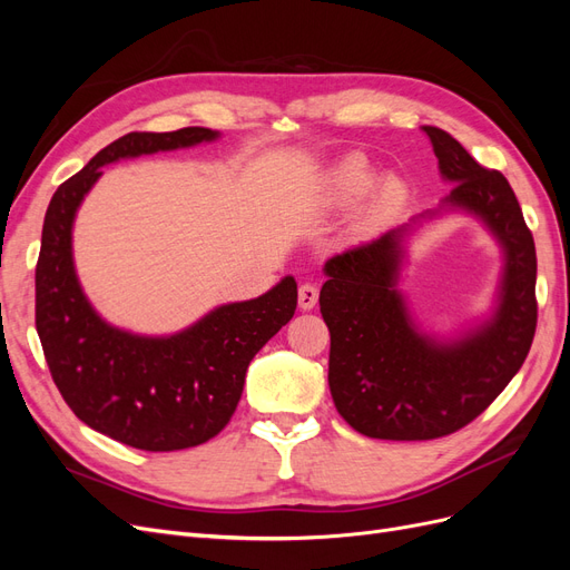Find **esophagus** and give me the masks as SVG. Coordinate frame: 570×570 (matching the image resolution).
<instances>
[{"label":"esophagus","mask_w":570,"mask_h":570,"mask_svg":"<svg viewBox=\"0 0 570 570\" xmlns=\"http://www.w3.org/2000/svg\"><path fill=\"white\" fill-rule=\"evenodd\" d=\"M316 302H318V287L314 283L299 285V308H304V312H312Z\"/></svg>","instance_id":"obj_1"}]
</instances>
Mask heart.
Masks as SVG:
<instances>
[{
    "instance_id": "b5f03b06",
    "label": "heart",
    "mask_w": 570,
    "mask_h": 570,
    "mask_svg": "<svg viewBox=\"0 0 570 570\" xmlns=\"http://www.w3.org/2000/svg\"><path fill=\"white\" fill-rule=\"evenodd\" d=\"M371 180V174L366 170V164L358 161V159H350L342 168V185L347 193H361V189H366Z\"/></svg>"
}]
</instances>
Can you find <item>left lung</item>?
Here are the masks:
<instances>
[{
	"instance_id": "obj_1",
	"label": "left lung",
	"mask_w": 570,
	"mask_h": 570,
	"mask_svg": "<svg viewBox=\"0 0 570 570\" xmlns=\"http://www.w3.org/2000/svg\"><path fill=\"white\" fill-rule=\"evenodd\" d=\"M423 132L454 183L442 204L488 223L507 254L504 281L488 325L440 344L416 331L394 287L404 230L327 258L318 297L331 331L327 383L340 416L375 440H435L469 425L519 373L538 327V256L509 180L480 166L450 132Z\"/></svg>"
}]
</instances>
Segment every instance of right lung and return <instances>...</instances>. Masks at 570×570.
I'll return each instance as SVG.
<instances>
[{
  "label": "right lung",
  "instance_id": "obj_1",
  "mask_svg": "<svg viewBox=\"0 0 570 570\" xmlns=\"http://www.w3.org/2000/svg\"><path fill=\"white\" fill-rule=\"evenodd\" d=\"M209 128L128 132L51 197L36 266V327L63 402L101 435L145 452H176L216 438L243 396L256 352L295 316L297 283L218 306L170 337H140L101 321L76 278L71 228L101 166L214 140Z\"/></svg>",
  "mask_w": 570,
  "mask_h": 570
}]
</instances>
